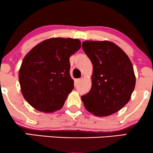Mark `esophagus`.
Wrapping results in <instances>:
<instances>
[{"mask_svg":"<svg viewBox=\"0 0 153 153\" xmlns=\"http://www.w3.org/2000/svg\"><path fill=\"white\" fill-rule=\"evenodd\" d=\"M81 80H82L81 78L76 79V80H75V83H76V84H79L80 82H81Z\"/></svg>","mask_w":153,"mask_h":153,"instance_id":"1","label":"esophagus"}]
</instances>
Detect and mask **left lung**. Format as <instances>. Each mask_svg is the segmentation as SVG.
<instances>
[{
    "label": "left lung",
    "mask_w": 153,
    "mask_h": 153,
    "mask_svg": "<svg viewBox=\"0 0 153 153\" xmlns=\"http://www.w3.org/2000/svg\"><path fill=\"white\" fill-rule=\"evenodd\" d=\"M82 50L93 64L92 85L81 97L85 108L97 117L117 112L130 99L136 78L127 54L108 41H85Z\"/></svg>",
    "instance_id": "1"
}]
</instances>
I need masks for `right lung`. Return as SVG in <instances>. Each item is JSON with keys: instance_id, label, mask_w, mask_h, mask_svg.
I'll return each instance as SVG.
<instances>
[{"instance_id": "1", "label": "right lung", "mask_w": 153, "mask_h": 153, "mask_svg": "<svg viewBox=\"0 0 153 153\" xmlns=\"http://www.w3.org/2000/svg\"><path fill=\"white\" fill-rule=\"evenodd\" d=\"M80 46L77 39L51 38L25 56L19 70V82L24 99L35 109L50 113L62 108L74 88L70 57Z\"/></svg>"}]
</instances>
